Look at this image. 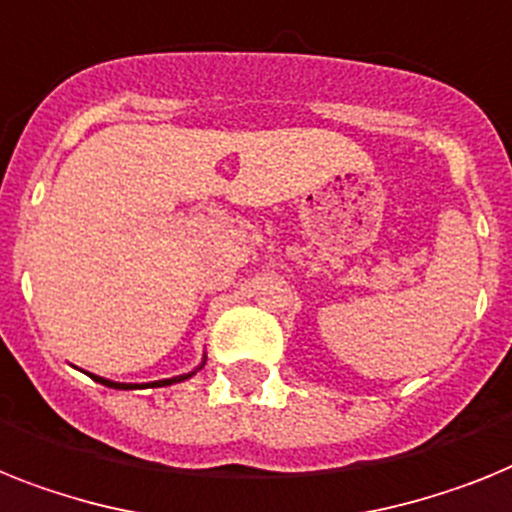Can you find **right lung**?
<instances>
[{"mask_svg": "<svg viewBox=\"0 0 512 512\" xmlns=\"http://www.w3.org/2000/svg\"><path fill=\"white\" fill-rule=\"evenodd\" d=\"M195 372H190V375H179V377H171V380H158V382H150V388H163V385H171V382H182L187 380V377H192ZM96 382H101V385H109V388H117V390H132V388H140V385H127V382H111V380H103V377H96L90 375Z\"/></svg>", "mask_w": 512, "mask_h": 512, "instance_id": "obj_1", "label": "right lung"}]
</instances>
